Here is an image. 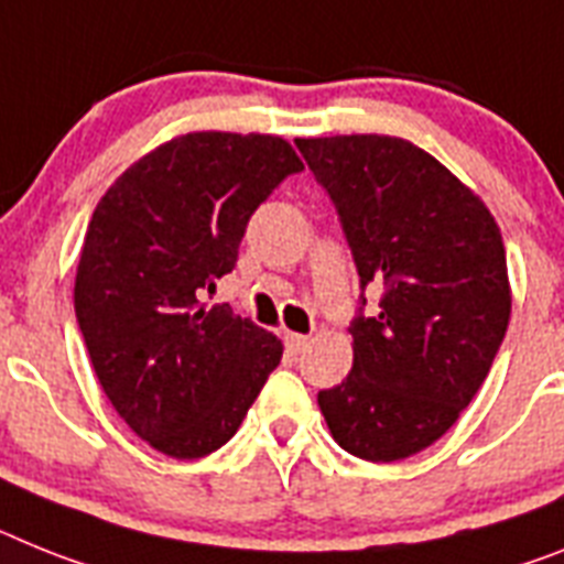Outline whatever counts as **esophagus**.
<instances>
[{"mask_svg":"<svg viewBox=\"0 0 564 564\" xmlns=\"http://www.w3.org/2000/svg\"><path fill=\"white\" fill-rule=\"evenodd\" d=\"M283 344H286V349H290V352H301V349H306L310 338H306V335H297V333H283Z\"/></svg>","mask_w":564,"mask_h":564,"instance_id":"1","label":"esophagus"}]
</instances>
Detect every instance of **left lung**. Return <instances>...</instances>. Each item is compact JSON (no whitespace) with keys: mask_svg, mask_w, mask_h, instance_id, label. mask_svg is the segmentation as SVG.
Instances as JSON below:
<instances>
[{"mask_svg":"<svg viewBox=\"0 0 564 564\" xmlns=\"http://www.w3.org/2000/svg\"><path fill=\"white\" fill-rule=\"evenodd\" d=\"M329 194L361 278L349 324L352 370L318 406L335 442L399 462L456 424L479 392L510 321L499 226L485 203L410 140H295ZM379 310L362 315L369 283Z\"/></svg>","mask_w":564,"mask_h":564,"instance_id":"8db88e82","label":"left lung"}]
</instances>
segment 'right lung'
<instances>
[{"label":"right lung","mask_w":564,"mask_h":564,"mask_svg":"<svg viewBox=\"0 0 564 564\" xmlns=\"http://www.w3.org/2000/svg\"><path fill=\"white\" fill-rule=\"evenodd\" d=\"M297 172L281 137L194 131L137 160L94 209L74 283L79 333L113 410L165 456L224 447L281 364L272 333L200 297Z\"/></svg>","instance_id":"1"}]
</instances>
